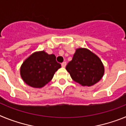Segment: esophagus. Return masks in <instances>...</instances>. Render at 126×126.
I'll return each mask as SVG.
<instances>
[{"label": "esophagus", "mask_w": 126, "mask_h": 126, "mask_svg": "<svg viewBox=\"0 0 126 126\" xmlns=\"http://www.w3.org/2000/svg\"><path fill=\"white\" fill-rule=\"evenodd\" d=\"M61 65H62V67H65L66 66V62H63L62 63V64H61Z\"/></svg>", "instance_id": "1"}]
</instances>
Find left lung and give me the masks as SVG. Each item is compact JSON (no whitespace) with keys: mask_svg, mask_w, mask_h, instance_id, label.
Listing matches in <instances>:
<instances>
[{"mask_svg":"<svg viewBox=\"0 0 126 126\" xmlns=\"http://www.w3.org/2000/svg\"><path fill=\"white\" fill-rule=\"evenodd\" d=\"M74 81L82 86H91L98 83L104 74L105 69L100 59L84 48L76 50L72 61L65 67Z\"/></svg>","mask_w":126,"mask_h":126,"instance_id":"obj_1","label":"left lung"}]
</instances>
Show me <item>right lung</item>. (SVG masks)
<instances>
[{"label":"right lung","instance_id":"right-lung-1","mask_svg":"<svg viewBox=\"0 0 126 126\" xmlns=\"http://www.w3.org/2000/svg\"><path fill=\"white\" fill-rule=\"evenodd\" d=\"M61 67L55 55L40 51L32 53L23 62L20 74L28 85L42 88L52 80L55 72Z\"/></svg>","mask_w":126,"mask_h":126}]
</instances>
